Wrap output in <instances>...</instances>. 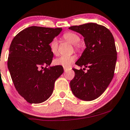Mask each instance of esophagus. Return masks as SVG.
<instances>
[{"mask_svg": "<svg viewBox=\"0 0 130 130\" xmlns=\"http://www.w3.org/2000/svg\"><path fill=\"white\" fill-rule=\"evenodd\" d=\"M69 69H68V68H64V72H67L68 70H69Z\"/></svg>", "mask_w": 130, "mask_h": 130, "instance_id": "1", "label": "esophagus"}]
</instances>
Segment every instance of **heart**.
<instances>
[{
	"label": "heart",
	"instance_id": "b5f03b06",
	"mask_svg": "<svg viewBox=\"0 0 130 130\" xmlns=\"http://www.w3.org/2000/svg\"><path fill=\"white\" fill-rule=\"evenodd\" d=\"M63 38L66 41L70 43L71 44H74L75 46V48L79 47L78 43L80 41V37L76 33L73 32H66L63 35ZM50 50L51 52L54 55H56L58 54V40L56 38H54L51 41L50 44ZM76 59V56L75 55L71 56H60L54 61V64L55 65L61 66L66 68H69L72 66L73 62Z\"/></svg>",
	"mask_w": 130,
	"mask_h": 130
}]
</instances>
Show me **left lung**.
<instances>
[{
	"mask_svg": "<svg viewBox=\"0 0 130 130\" xmlns=\"http://www.w3.org/2000/svg\"><path fill=\"white\" fill-rule=\"evenodd\" d=\"M69 29L83 36L86 46L76 64L89 68L86 72L73 69L75 76L70 82L71 90L78 99L91 101L104 92L113 77L117 59L114 38L108 29L97 23Z\"/></svg>",
	"mask_w": 130,
	"mask_h": 130,
	"instance_id": "1",
	"label": "left lung"
}]
</instances>
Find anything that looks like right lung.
I'll list each match as a JSON object with an SVG mask.
<instances>
[{"label": "right lung", "mask_w": 130, "mask_h": 130, "mask_svg": "<svg viewBox=\"0 0 130 130\" xmlns=\"http://www.w3.org/2000/svg\"><path fill=\"white\" fill-rule=\"evenodd\" d=\"M61 31V28L30 26L18 33L11 43L8 69L16 90L30 104L49 99L56 80L63 73L61 66L46 68L53 58L50 43Z\"/></svg>", "instance_id": "1"}]
</instances>
